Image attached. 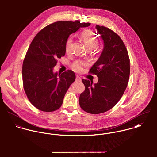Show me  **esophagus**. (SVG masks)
I'll list each match as a JSON object with an SVG mask.
<instances>
[{"mask_svg":"<svg viewBox=\"0 0 157 157\" xmlns=\"http://www.w3.org/2000/svg\"><path fill=\"white\" fill-rule=\"evenodd\" d=\"M82 81V79L81 78L78 76V75H77L76 76V78H75V82H80Z\"/></svg>","mask_w":157,"mask_h":157,"instance_id":"1","label":"esophagus"}]
</instances>
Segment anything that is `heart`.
<instances>
[{
  "label": "heart",
  "mask_w": 157,
  "mask_h": 157,
  "mask_svg": "<svg viewBox=\"0 0 157 157\" xmlns=\"http://www.w3.org/2000/svg\"><path fill=\"white\" fill-rule=\"evenodd\" d=\"M81 38L89 49H92L96 47L98 44V39L94 33L90 29L83 30L81 33ZM73 42V37L70 36L67 38L65 44V51L67 53L71 51V45ZM88 63L83 60H76L71 65V67L75 71L81 72L83 67L87 66Z\"/></svg>",
  "instance_id": "b5f03b06"
}]
</instances>
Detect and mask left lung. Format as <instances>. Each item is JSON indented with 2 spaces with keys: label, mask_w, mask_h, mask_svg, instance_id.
Instances as JSON below:
<instances>
[{
  "label": "left lung",
  "mask_w": 157,
  "mask_h": 157,
  "mask_svg": "<svg viewBox=\"0 0 157 157\" xmlns=\"http://www.w3.org/2000/svg\"><path fill=\"white\" fill-rule=\"evenodd\" d=\"M95 28L104 48L89 72L97 75L98 82L93 85L90 80L82 79L85 90L79 98L80 108L92 114L112 109L123 95L130 75V60L121 39L108 28L98 25Z\"/></svg>",
  "instance_id": "obj_1"
}]
</instances>
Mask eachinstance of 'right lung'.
Returning <instances> with one entry per match:
<instances>
[{
  "label": "right lung",
  "mask_w": 157,
  "mask_h": 157,
  "mask_svg": "<svg viewBox=\"0 0 157 157\" xmlns=\"http://www.w3.org/2000/svg\"><path fill=\"white\" fill-rule=\"evenodd\" d=\"M90 24L79 21L56 22L43 28L33 40L23 62V85L28 100L37 109L52 112L62 106L75 75L71 70L54 72L53 67L57 60L65 55L69 35Z\"/></svg>",
  "instance_id": "1"
}]
</instances>
